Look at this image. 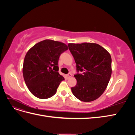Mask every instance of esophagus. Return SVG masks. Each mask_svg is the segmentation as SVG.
Returning a JSON list of instances; mask_svg holds the SVG:
<instances>
[{
    "instance_id": "1",
    "label": "esophagus",
    "mask_w": 135,
    "mask_h": 135,
    "mask_svg": "<svg viewBox=\"0 0 135 135\" xmlns=\"http://www.w3.org/2000/svg\"><path fill=\"white\" fill-rule=\"evenodd\" d=\"M71 76H72V75H71V74H70V73H69V74L66 75V76H67L68 78H70V77H71Z\"/></svg>"
}]
</instances>
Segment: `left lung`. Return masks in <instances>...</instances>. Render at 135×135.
<instances>
[{
    "instance_id": "1",
    "label": "left lung",
    "mask_w": 135,
    "mask_h": 135,
    "mask_svg": "<svg viewBox=\"0 0 135 135\" xmlns=\"http://www.w3.org/2000/svg\"><path fill=\"white\" fill-rule=\"evenodd\" d=\"M76 64L74 75L77 83L71 91L78 99L91 102L98 99L107 88L112 75V58L99 44L92 43H69Z\"/></svg>"
}]
</instances>
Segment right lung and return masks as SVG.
Masks as SVG:
<instances>
[{"mask_svg": "<svg viewBox=\"0 0 135 135\" xmlns=\"http://www.w3.org/2000/svg\"><path fill=\"white\" fill-rule=\"evenodd\" d=\"M68 50L62 42L46 39L28 51L23 61L22 73L28 89L35 97L46 99L56 93L64 78L59 71L61 54Z\"/></svg>", "mask_w": 135, "mask_h": 135, "instance_id": "obj_1", "label": "right lung"}]
</instances>
